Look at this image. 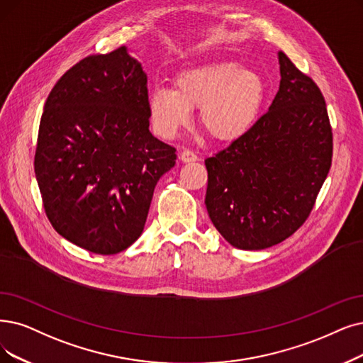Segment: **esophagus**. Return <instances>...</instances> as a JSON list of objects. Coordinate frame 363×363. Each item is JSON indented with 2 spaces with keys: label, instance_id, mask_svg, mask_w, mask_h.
Wrapping results in <instances>:
<instances>
[{
  "label": "esophagus",
  "instance_id": "obj_1",
  "mask_svg": "<svg viewBox=\"0 0 363 363\" xmlns=\"http://www.w3.org/2000/svg\"><path fill=\"white\" fill-rule=\"evenodd\" d=\"M180 161L184 162V164H189V162H195L198 161V155L191 152V150H183L180 153Z\"/></svg>",
  "mask_w": 363,
  "mask_h": 363
}]
</instances>
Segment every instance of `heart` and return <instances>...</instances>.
Listing matches in <instances>:
<instances>
[{"label":"heart","instance_id":"1","mask_svg":"<svg viewBox=\"0 0 363 363\" xmlns=\"http://www.w3.org/2000/svg\"><path fill=\"white\" fill-rule=\"evenodd\" d=\"M174 89L153 86L147 92V108L155 131L172 138L189 125L198 107L199 123L219 141H234L247 134L259 119L267 84L253 68L234 61H208L179 71Z\"/></svg>","mask_w":363,"mask_h":363}]
</instances>
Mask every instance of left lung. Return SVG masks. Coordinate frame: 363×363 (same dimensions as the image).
Here are the masks:
<instances>
[{
	"label": "left lung",
	"instance_id": "8db88e82",
	"mask_svg": "<svg viewBox=\"0 0 363 363\" xmlns=\"http://www.w3.org/2000/svg\"><path fill=\"white\" fill-rule=\"evenodd\" d=\"M280 86L247 134L206 159V207L237 249L262 250L307 220L332 162V131L317 84L279 52Z\"/></svg>",
	"mask_w": 363,
	"mask_h": 363
}]
</instances>
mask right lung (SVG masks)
Segmentation results:
<instances>
[{
	"label": "right lung",
	"mask_w": 363,
	"mask_h": 363,
	"mask_svg": "<svg viewBox=\"0 0 363 363\" xmlns=\"http://www.w3.org/2000/svg\"><path fill=\"white\" fill-rule=\"evenodd\" d=\"M149 119L147 74L126 46L84 57L53 86L34 167L61 237L96 255L138 240L155 186L177 159Z\"/></svg>",
	"instance_id": "right-lung-1"
}]
</instances>
